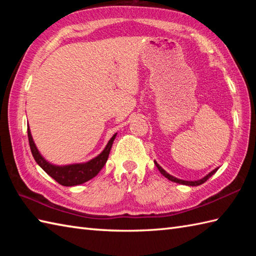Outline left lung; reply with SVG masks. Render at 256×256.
I'll list each match as a JSON object with an SVG mask.
<instances>
[{"mask_svg":"<svg viewBox=\"0 0 256 256\" xmlns=\"http://www.w3.org/2000/svg\"><path fill=\"white\" fill-rule=\"evenodd\" d=\"M154 162H155V165H156V167L158 168V170L160 172V174L162 176H165L167 179H170V182H177V184H186V186H199V184H204V182H206L208 180V179L214 175V174H216V172L218 170V168H216V170H214L212 172H210L208 175L206 176H204V178H201V179H198V180H194V182H189V180H182V179H178V178H176V177H174V176H172V175H170V174H168L166 170H162V168L157 164V162H155L154 160Z\"/></svg>","mask_w":256,"mask_h":256,"instance_id":"obj_1","label":"left lung"}]
</instances>
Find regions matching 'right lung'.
<instances>
[{"instance_id":"right-lung-1","label":"right lung","mask_w":256,"mask_h":256,"mask_svg":"<svg viewBox=\"0 0 256 256\" xmlns=\"http://www.w3.org/2000/svg\"><path fill=\"white\" fill-rule=\"evenodd\" d=\"M27 135H28V142L32 154L34 156V160H36L37 164L40 165L52 178L55 179L58 184H62V186L72 187L88 182L99 174V172L102 170L103 166L106 165V162L108 160V154H110L113 140L116 136V133L113 135L110 140H108V143L106 144L104 150H103L96 157H94V158H92L91 160L86 162H79V164H70L64 166L54 165L52 162H47L44 157L42 156V154L38 152L36 148L34 140H32L30 126H27Z\"/></svg>"}]
</instances>
